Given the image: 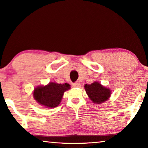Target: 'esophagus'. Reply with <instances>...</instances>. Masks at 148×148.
<instances>
[{"label":"esophagus","instance_id":"esophagus-1","mask_svg":"<svg viewBox=\"0 0 148 148\" xmlns=\"http://www.w3.org/2000/svg\"><path fill=\"white\" fill-rule=\"evenodd\" d=\"M72 86H73L74 87H79L80 86H81V84L79 83V82H76V83H74L72 84Z\"/></svg>","mask_w":148,"mask_h":148}]
</instances>
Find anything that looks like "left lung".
I'll list each match as a JSON object with an SVG mask.
<instances>
[{"mask_svg": "<svg viewBox=\"0 0 148 148\" xmlns=\"http://www.w3.org/2000/svg\"><path fill=\"white\" fill-rule=\"evenodd\" d=\"M87 95L95 104H100L106 102L112 95V90L105 87L99 82H94L91 84L84 86Z\"/></svg>", "mask_w": 148, "mask_h": 148, "instance_id": "8db88e82", "label": "left lung"}]
</instances>
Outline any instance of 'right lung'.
<instances>
[{
	"label": "right lung",
	"mask_w": 148,
	"mask_h": 148,
	"mask_svg": "<svg viewBox=\"0 0 148 148\" xmlns=\"http://www.w3.org/2000/svg\"><path fill=\"white\" fill-rule=\"evenodd\" d=\"M71 89V85L49 82L46 86H38L34 89L32 96L38 103L47 108L58 106L65 91Z\"/></svg>",
	"instance_id": "obj_1"
}]
</instances>
